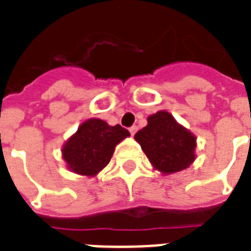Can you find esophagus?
Here are the masks:
<instances>
[{"label":"esophagus","instance_id":"34e87169","mask_svg":"<svg viewBox=\"0 0 251 251\" xmlns=\"http://www.w3.org/2000/svg\"><path fill=\"white\" fill-rule=\"evenodd\" d=\"M129 132H131V135L133 136L136 132H137V127H136V126H132V127L129 128Z\"/></svg>","mask_w":251,"mask_h":251}]
</instances>
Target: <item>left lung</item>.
<instances>
[{
  "instance_id": "1",
  "label": "left lung",
  "mask_w": 251,
  "mask_h": 251,
  "mask_svg": "<svg viewBox=\"0 0 251 251\" xmlns=\"http://www.w3.org/2000/svg\"><path fill=\"white\" fill-rule=\"evenodd\" d=\"M135 140L153 169L162 174L184 170L196 158L195 135L165 110L148 116L147 127L136 133Z\"/></svg>"
}]
</instances>
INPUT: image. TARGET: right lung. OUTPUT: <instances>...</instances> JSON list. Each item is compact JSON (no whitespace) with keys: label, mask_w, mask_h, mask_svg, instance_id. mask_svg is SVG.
Here are the masks:
<instances>
[{"label":"right lung","mask_w":251,"mask_h":251,"mask_svg":"<svg viewBox=\"0 0 251 251\" xmlns=\"http://www.w3.org/2000/svg\"><path fill=\"white\" fill-rule=\"evenodd\" d=\"M129 132L126 128L108 126L104 120L91 118L85 120L75 135L63 145L64 161L71 172L85 176H95L111 160L115 147Z\"/></svg>","instance_id":"add662e5"}]
</instances>
